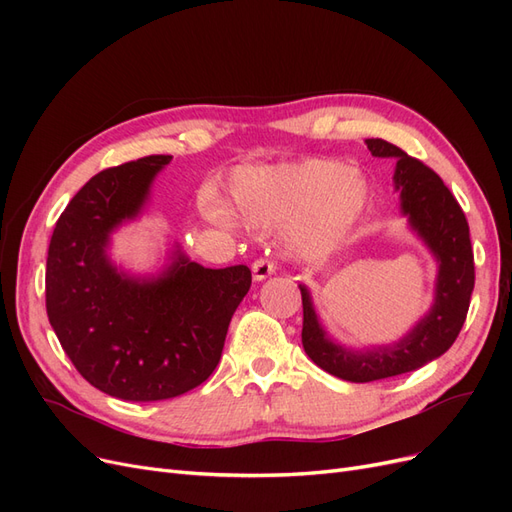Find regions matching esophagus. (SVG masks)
I'll use <instances>...</instances> for the list:
<instances>
[{
  "mask_svg": "<svg viewBox=\"0 0 512 512\" xmlns=\"http://www.w3.org/2000/svg\"><path fill=\"white\" fill-rule=\"evenodd\" d=\"M275 273V265L271 260H267V258H258V260H254V265H252V275H254V280L256 282H262V280H267V277H271Z\"/></svg>",
  "mask_w": 512,
  "mask_h": 512,
  "instance_id": "esophagus-1",
  "label": "esophagus"
}]
</instances>
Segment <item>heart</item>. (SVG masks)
I'll use <instances>...</instances> for the list:
<instances>
[{"label":"heart","instance_id":"obj_1","mask_svg":"<svg viewBox=\"0 0 512 512\" xmlns=\"http://www.w3.org/2000/svg\"><path fill=\"white\" fill-rule=\"evenodd\" d=\"M371 198L363 170L329 158L241 166L230 177V213L247 226L284 224V250L294 258H322L361 222ZM200 207L228 224L220 196L205 190Z\"/></svg>","mask_w":512,"mask_h":512}]
</instances>
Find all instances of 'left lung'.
I'll return each mask as SVG.
<instances>
[{"mask_svg":"<svg viewBox=\"0 0 512 512\" xmlns=\"http://www.w3.org/2000/svg\"><path fill=\"white\" fill-rule=\"evenodd\" d=\"M365 145L374 158H393L397 162L393 183L399 192V211L436 260L438 275L427 314L397 342L365 348L335 342L316 312L312 292L299 284L303 297V348L320 369L346 382L393 378L438 359L453 346L466 322L474 290L468 220L444 181L423 162L382 138H367Z\"/></svg>","mask_w":512,"mask_h":512,"instance_id":"1","label":"left lung"}]
</instances>
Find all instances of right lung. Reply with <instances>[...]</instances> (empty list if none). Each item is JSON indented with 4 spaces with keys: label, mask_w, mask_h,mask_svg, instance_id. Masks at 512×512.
Listing matches in <instances>:
<instances>
[{
    "label": "right lung",
    "mask_w": 512,
    "mask_h": 512,
    "mask_svg": "<svg viewBox=\"0 0 512 512\" xmlns=\"http://www.w3.org/2000/svg\"><path fill=\"white\" fill-rule=\"evenodd\" d=\"M170 160L147 156L91 177L57 220L46 258V314L61 348L91 386L123 401L203 384L252 286L245 265L207 269L179 243L158 273H130L111 258L113 235L141 218Z\"/></svg>",
    "instance_id": "obj_1"
}]
</instances>
